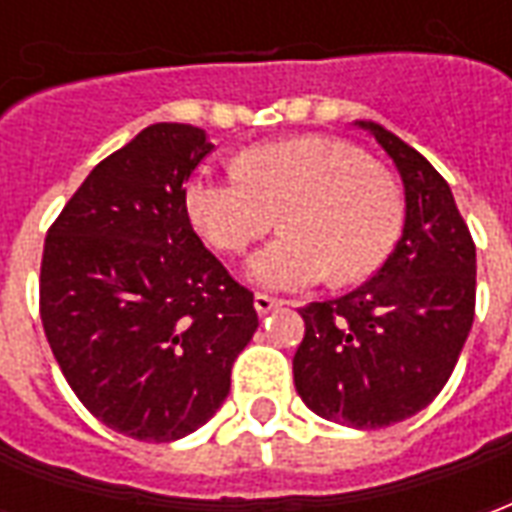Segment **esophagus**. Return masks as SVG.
<instances>
[{"label": "esophagus", "mask_w": 512, "mask_h": 512, "mask_svg": "<svg viewBox=\"0 0 512 512\" xmlns=\"http://www.w3.org/2000/svg\"><path fill=\"white\" fill-rule=\"evenodd\" d=\"M279 307H282V301L271 299V296H266V293H257V296H255L257 315H268V312L279 310Z\"/></svg>", "instance_id": "obj_1"}]
</instances>
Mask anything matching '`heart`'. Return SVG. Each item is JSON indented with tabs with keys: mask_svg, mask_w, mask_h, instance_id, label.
<instances>
[{
	"mask_svg": "<svg viewBox=\"0 0 512 512\" xmlns=\"http://www.w3.org/2000/svg\"><path fill=\"white\" fill-rule=\"evenodd\" d=\"M197 233L238 255L274 222L285 233L249 257L246 279L268 290H304L332 274H376L403 224L397 183L362 150L329 136H293L246 147L235 175H194L183 191Z\"/></svg>",
	"mask_w": 512,
	"mask_h": 512,
	"instance_id": "heart-1",
	"label": "heart"
}]
</instances>
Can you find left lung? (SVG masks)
I'll return each mask as SVG.
<instances>
[{"mask_svg": "<svg viewBox=\"0 0 512 512\" xmlns=\"http://www.w3.org/2000/svg\"><path fill=\"white\" fill-rule=\"evenodd\" d=\"M406 194L392 255L365 285L304 307L293 381L318 417L376 430L414 417L439 395L474 321L477 252L447 180L428 158L370 120Z\"/></svg>", "mask_w": 512, "mask_h": 512, "instance_id": "1", "label": "left lung"}]
</instances>
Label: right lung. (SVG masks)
<instances>
[{
    "label": "right lung",
    "mask_w": 512,
    "mask_h": 512,
    "mask_svg": "<svg viewBox=\"0 0 512 512\" xmlns=\"http://www.w3.org/2000/svg\"><path fill=\"white\" fill-rule=\"evenodd\" d=\"M213 145L156 123L104 158L51 224L40 321L62 376L106 428L178 441L230 395L255 296L202 246L183 186Z\"/></svg>",
    "instance_id": "obj_1"
}]
</instances>
